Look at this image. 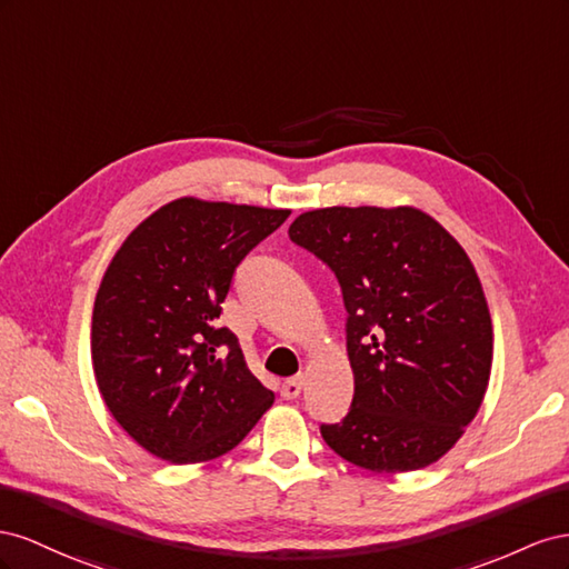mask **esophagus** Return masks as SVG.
Listing matches in <instances>:
<instances>
[{"label":"esophagus","mask_w":569,"mask_h":569,"mask_svg":"<svg viewBox=\"0 0 569 569\" xmlns=\"http://www.w3.org/2000/svg\"><path fill=\"white\" fill-rule=\"evenodd\" d=\"M300 388H302L300 377L286 379V381L281 383V398H286V400H293V398H298V396H300Z\"/></svg>","instance_id":"34e87169"}]
</instances>
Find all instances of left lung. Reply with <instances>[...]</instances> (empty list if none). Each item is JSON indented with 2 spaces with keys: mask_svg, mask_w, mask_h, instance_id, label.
I'll use <instances>...</instances> for the list:
<instances>
[{
  "mask_svg": "<svg viewBox=\"0 0 569 569\" xmlns=\"http://www.w3.org/2000/svg\"><path fill=\"white\" fill-rule=\"evenodd\" d=\"M321 259L346 305L355 377L348 415L321 425L340 458L412 472L458 443L491 377L493 329L460 242L415 207H327L288 229Z\"/></svg>",
  "mask_w": 569,
  "mask_h": 569,
  "instance_id": "8db88e82",
  "label": "left lung"
}]
</instances>
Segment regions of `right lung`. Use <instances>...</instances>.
<instances>
[{"mask_svg": "<svg viewBox=\"0 0 569 569\" xmlns=\"http://www.w3.org/2000/svg\"><path fill=\"white\" fill-rule=\"evenodd\" d=\"M288 214L181 198L113 254L92 310L94 379L113 419L152 456L214 460L271 408L273 393L217 319L238 264Z\"/></svg>", "mask_w": 569, "mask_h": 569, "instance_id": "obj_1", "label": "right lung"}]
</instances>
